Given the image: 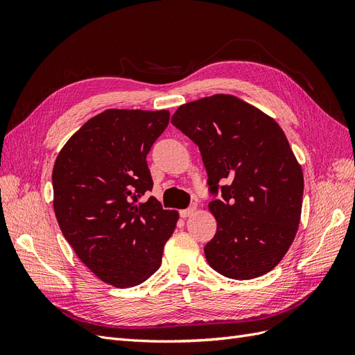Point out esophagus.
<instances>
[{
	"mask_svg": "<svg viewBox=\"0 0 355 355\" xmlns=\"http://www.w3.org/2000/svg\"><path fill=\"white\" fill-rule=\"evenodd\" d=\"M196 210H197V207H196V206H191V207H188V209H185V210H180V218L187 219V218L192 216V214L196 213Z\"/></svg>",
	"mask_w": 355,
	"mask_h": 355,
	"instance_id": "obj_1",
	"label": "esophagus"
}]
</instances>
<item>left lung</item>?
Here are the masks:
<instances>
[{
  "label": "left lung",
  "instance_id": "obj_1",
  "mask_svg": "<svg viewBox=\"0 0 355 355\" xmlns=\"http://www.w3.org/2000/svg\"><path fill=\"white\" fill-rule=\"evenodd\" d=\"M171 123L197 144L207 170L218 231L204 247L214 271L250 280L280 263L302 211L304 173L272 116L232 94L180 105Z\"/></svg>",
  "mask_w": 355,
  "mask_h": 355
}]
</instances>
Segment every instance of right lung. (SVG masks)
<instances>
[{
    "label": "right lung",
    "instance_id": "1",
    "mask_svg": "<svg viewBox=\"0 0 355 355\" xmlns=\"http://www.w3.org/2000/svg\"><path fill=\"white\" fill-rule=\"evenodd\" d=\"M167 110H106L63 145L53 167V209L63 237L89 270L115 287L148 280L179 219L151 197L146 155Z\"/></svg>",
    "mask_w": 355,
    "mask_h": 355
}]
</instances>
